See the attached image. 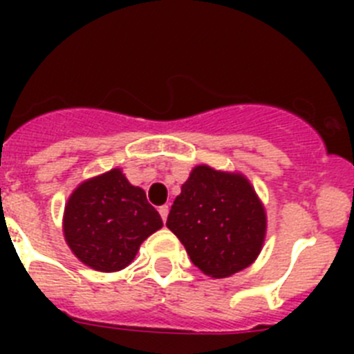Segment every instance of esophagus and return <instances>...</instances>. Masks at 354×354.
<instances>
[{
    "mask_svg": "<svg viewBox=\"0 0 354 354\" xmlns=\"http://www.w3.org/2000/svg\"><path fill=\"white\" fill-rule=\"evenodd\" d=\"M168 212H170V207H168V205H161V207H159V214H161L162 221H167Z\"/></svg>",
    "mask_w": 354,
    "mask_h": 354,
    "instance_id": "1",
    "label": "esophagus"
}]
</instances>
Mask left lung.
Returning <instances> with one entry per match:
<instances>
[{
	"label": "left lung",
	"instance_id": "obj_1",
	"mask_svg": "<svg viewBox=\"0 0 354 354\" xmlns=\"http://www.w3.org/2000/svg\"><path fill=\"white\" fill-rule=\"evenodd\" d=\"M167 227L202 273L227 278L259 257L268 218L245 175L196 165L174 200Z\"/></svg>",
	"mask_w": 354,
	"mask_h": 354
}]
</instances>
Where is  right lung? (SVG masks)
Here are the masks:
<instances>
[{
  "mask_svg": "<svg viewBox=\"0 0 354 354\" xmlns=\"http://www.w3.org/2000/svg\"><path fill=\"white\" fill-rule=\"evenodd\" d=\"M62 227L65 243L84 266L115 273L134 261L162 220L142 187L133 186L120 168H111L71 193Z\"/></svg>",
  "mask_w": 354,
  "mask_h": 354,
  "instance_id": "add662e5",
  "label": "right lung"
}]
</instances>
